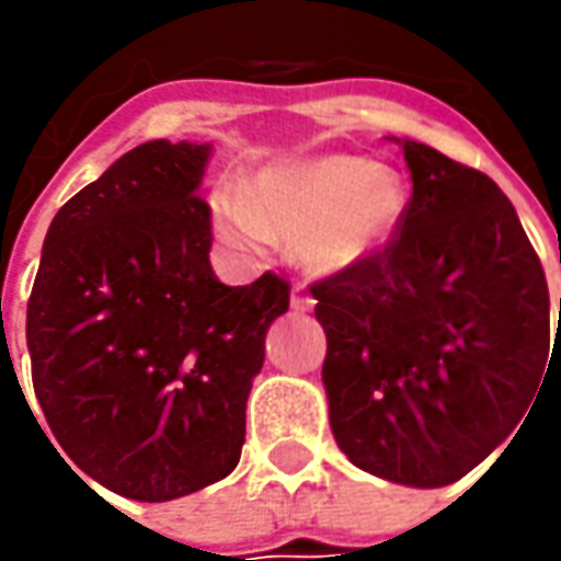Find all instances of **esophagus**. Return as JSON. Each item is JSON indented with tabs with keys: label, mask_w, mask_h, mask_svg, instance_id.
I'll use <instances>...</instances> for the list:
<instances>
[{
	"label": "esophagus",
	"mask_w": 561,
	"mask_h": 561,
	"mask_svg": "<svg viewBox=\"0 0 561 561\" xmlns=\"http://www.w3.org/2000/svg\"><path fill=\"white\" fill-rule=\"evenodd\" d=\"M312 306H314V299L309 296V293H302L299 287L290 293V309H293V312H309Z\"/></svg>",
	"instance_id": "1"
}]
</instances>
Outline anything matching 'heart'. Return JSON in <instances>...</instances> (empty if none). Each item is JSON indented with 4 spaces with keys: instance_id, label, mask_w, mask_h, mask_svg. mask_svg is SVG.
I'll return each mask as SVG.
<instances>
[{
    "instance_id": "1",
    "label": "heart",
    "mask_w": 561,
    "mask_h": 561,
    "mask_svg": "<svg viewBox=\"0 0 561 561\" xmlns=\"http://www.w3.org/2000/svg\"><path fill=\"white\" fill-rule=\"evenodd\" d=\"M409 190L390 164L350 152H324L262 168L243 193L218 190L211 215L230 249L259 252L271 240L293 243L314 274H343L393 243Z\"/></svg>"
}]
</instances>
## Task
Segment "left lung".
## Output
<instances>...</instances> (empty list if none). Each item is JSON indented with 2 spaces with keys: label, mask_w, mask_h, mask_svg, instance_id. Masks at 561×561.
<instances>
[{
  "label": "left lung",
  "mask_w": 561,
  "mask_h": 561,
  "mask_svg": "<svg viewBox=\"0 0 561 561\" xmlns=\"http://www.w3.org/2000/svg\"><path fill=\"white\" fill-rule=\"evenodd\" d=\"M393 142L412 174L393 243L312 287L328 334L321 380L350 462L393 484L446 486L537 405L550 290L500 186L424 142Z\"/></svg>",
  "instance_id": "1"
}]
</instances>
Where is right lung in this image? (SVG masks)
<instances>
[{
	"label": "right lung",
	"instance_id": "1",
	"mask_svg": "<svg viewBox=\"0 0 561 561\" xmlns=\"http://www.w3.org/2000/svg\"><path fill=\"white\" fill-rule=\"evenodd\" d=\"M208 159L211 142L186 140L124 152L58 208L27 302L33 390L55 440L140 503L237 468L265 334L290 306L271 271L247 287L215 277L196 196Z\"/></svg>",
	"mask_w": 561,
	"mask_h": 561
}]
</instances>
